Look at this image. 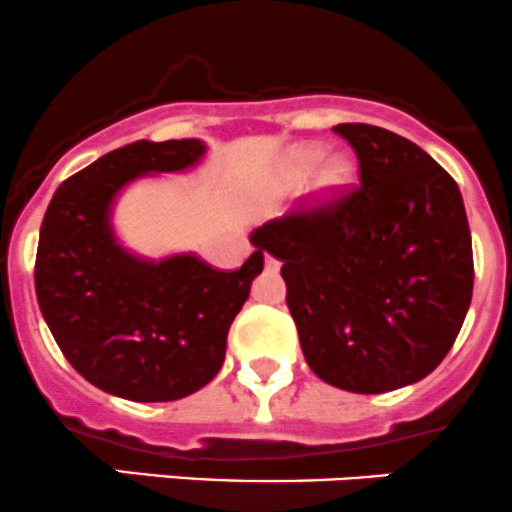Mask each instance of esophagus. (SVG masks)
<instances>
[{"label": "esophagus", "mask_w": 512, "mask_h": 512, "mask_svg": "<svg viewBox=\"0 0 512 512\" xmlns=\"http://www.w3.org/2000/svg\"><path fill=\"white\" fill-rule=\"evenodd\" d=\"M263 263H266V271H278V268H281V261H278V258H273L271 254H266Z\"/></svg>", "instance_id": "34e87169"}]
</instances>
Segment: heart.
<instances>
[{
  "instance_id": "heart-1",
  "label": "heart",
  "mask_w": 512,
  "mask_h": 512,
  "mask_svg": "<svg viewBox=\"0 0 512 512\" xmlns=\"http://www.w3.org/2000/svg\"><path fill=\"white\" fill-rule=\"evenodd\" d=\"M313 174H316L313 201H316V206H331L338 204L356 184L358 166L343 151L326 156L321 144H298L288 149L283 159L278 161L273 196L286 199V196L296 194Z\"/></svg>"
}]
</instances>
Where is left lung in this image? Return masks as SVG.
Returning <instances> with one entry per match:
<instances>
[{"label":"left lung","mask_w":512,"mask_h":512,"mask_svg":"<svg viewBox=\"0 0 512 512\" xmlns=\"http://www.w3.org/2000/svg\"><path fill=\"white\" fill-rule=\"evenodd\" d=\"M361 189L326 209L261 226L251 241L283 263L306 363L351 393L426 378L458 338L473 296V244L458 184L413 141L338 124Z\"/></svg>","instance_id":"obj_1"}]
</instances>
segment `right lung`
I'll list each match as a JSON object with an SVG mask.
<instances>
[{
	"instance_id": "add662e5",
	"label": "right lung",
	"mask_w": 512,
	"mask_h": 512,
	"mask_svg": "<svg viewBox=\"0 0 512 512\" xmlns=\"http://www.w3.org/2000/svg\"><path fill=\"white\" fill-rule=\"evenodd\" d=\"M206 154L201 139L134 141L69 176L39 231L34 286L67 361L111 396L179 401L224 366L231 321L263 271L256 246L239 271L196 254L144 258L114 231L121 191L144 176L181 174Z\"/></svg>"
}]
</instances>
